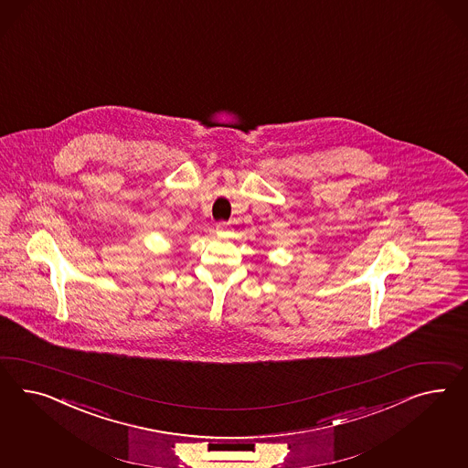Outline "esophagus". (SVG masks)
<instances>
[{"label":"esophagus","mask_w":468,"mask_h":468,"mask_svg":"<svg viewBox=\"0 0 468 468\" xmlns=\"http://www.w3.org/2000/svg\"><path fill=\"white\" fill-rule=\"evenodd\" d=\"M227 221H218V223H216V231H218V233H223V231H227Z\"/></svg>","instance_id":"obj_1"}]
</instances>
